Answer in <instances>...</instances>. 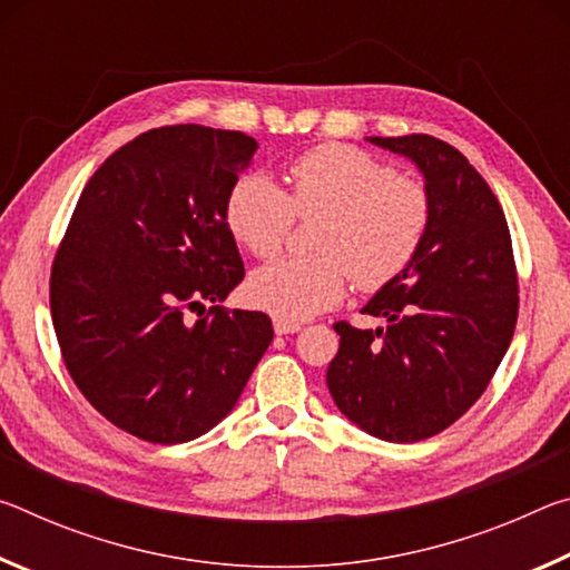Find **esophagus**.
<instances>
[{"instance_id":"obj_1","label":"esophagus","mask_w":570,"mask_h":570,"mask_svg":"<svg viewBox=\"0 0 570 570\" xmlns=\"http://www.w3.org/2000/svg\"><path fill=\"white\" fill-rule=\"evenodd\" d=\"M302 330V324L298 322H288V320H274V332L276 334H294Z\"/></svg>"}]
</instances>
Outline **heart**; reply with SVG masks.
Masks as SVG:
<instances>
[{"instance_id":"1","label":"heart","mask_w":570,"mask_h":570,"mask_svg":"<svg viewBox=\"0 0 570 570\" xmlns=\"http://www.w3.org/2000/svg\"><path fill=\"white\" fill-rule=\"evenodd\" d=\"M286 180L284 193L250 173L226 198L228 230L256 258L282 250L294 216H324L314 244L320 256L282 258L250 274L248 298L264 312L308 320L342 302L350 276L360 292H377L417 256L432 218L422 180L340 142L306 150Z\"/></svg>"}]
</instances>
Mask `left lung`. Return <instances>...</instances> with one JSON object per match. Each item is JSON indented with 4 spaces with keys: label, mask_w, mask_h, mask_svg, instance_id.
I'll return each mask as SVG.
<instances>
[{
    "label": "left lung",
    "mask_w": 570,
    "mask_h": 570,
    "mask_svg": "<svg viewBox=\"0 0 570 570\" xmlns=\"http://www.w3.org/2000/svg\"><path fill=\"white\" fill-rule=\"evenodd\" d=\"M366 140L420 168L432 218L417 256L362 308L384 326L334 324L326 384L356 428L420 442L460 420L503 362L518 322L513 240L495 193L458 148L422 132Z\"/></svg>",
    "instance_id": "obj_1"
}]
</instances>
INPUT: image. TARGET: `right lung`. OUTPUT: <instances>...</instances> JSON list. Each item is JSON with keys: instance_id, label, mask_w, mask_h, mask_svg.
<instances>
[{"instance_id": "obj_1", "label": "right lung", "mask_w": 570, "mask_h": 570, "mask_svg": "<svg viewBox=\"0 0 570 570\" xmlns=\"http://www.w3.org/2000/svg\"><path fill=\"white\" fill-rule=\"evenodd\" d=\"M256 148L246 132L193 122L138 135L95 170L55 254L67 372L105 420L146 442L216 428L274 340L264 312L218 306L244 278L226 198ZM204 301L215 306L190 325L185 312Z\"/></svg>"}]
</instances>
